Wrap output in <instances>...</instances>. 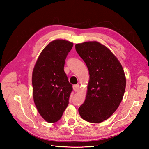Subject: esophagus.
I'll use <instances>...</instances> for the list:
<instances>
[{
    "label": "esophagus",
    "mask_w": 149,
    "mask_h": 149,
    "mask_svg": "<svg viewBox=\"0 0 149 149\" xmlns=\"http://www.w3.org/2000/svg\"><path fill=\"white\" fill-rule=\"evenodd\" d=\"M72 88H73V90H74L75 92L78 91L79 89H80V87H79L78 85H74L73 87H72Z\"/></svg>",
    "instance_id": "esophagus-1"
}]
</instances>
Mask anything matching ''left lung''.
<instances>
[{
    "label": "left lung",
    "instance_id": "left-lung-1",
    "mask_svg": "<svg viewBox=\"0 0 149 149\" xmlns=\"http://www.w3.org/2000/svg\"><path fill=\"white\" fill-rule=\"evenodd\" d=\"M75 48L90 74L87 96L79 113L86 121L100 123L111 116L123 98L126 84L123 68L110 49L100 42H85L77 44Z\"/></svg>",
    "mask_w": 149,
    "mask_h": 149
}]
</instances>
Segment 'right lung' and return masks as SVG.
Segmentation results:
<instances>
[{"instance_id":"add662e5","label":"right lung","mask_w":149,"mask_h":149,"mask_svg":"<svg viewBox=\"0 0 149 149\" xmlns=\"http://www.w3.org/2000/svg\"><path fill=\"white\" fill-rule=\"evenodd\" d=\"M72 46L62 39L49 42L39 55L33 70L34 103L41 116L50 123L60 120L69 104L72 87L64 67Z\"/></svg>"}]
</instances>
